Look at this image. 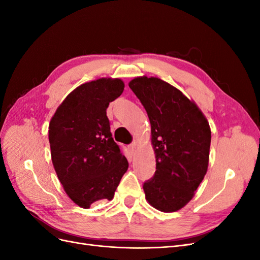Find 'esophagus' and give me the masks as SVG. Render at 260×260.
Returning <instances> with one entry per match:
<instances>
[{"label": "esophagus", "instance_id": "esophagus-1", "mask_svg": "<svg viewBox=\"0 0 260 260\" xmlns=\"http://www.w3.org/2000/svg\"><path fill=\"white\" fill-rule=\"evenodd\" d=\"M136 148H137V142H133L132 144H130V145H129V149H130V152H131L132 154L135 153Z\"/></svg>", "mask_w": 260, "mask_h": 260}]
</instances>
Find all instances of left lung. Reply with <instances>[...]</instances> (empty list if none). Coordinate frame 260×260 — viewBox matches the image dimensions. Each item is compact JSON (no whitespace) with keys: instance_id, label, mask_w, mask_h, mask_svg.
Listing matches in <instances>:
<instances>
[{"instance_id":"left-lung-1","label":"left lung","mask_w":260,"mask_h":260,"mask_svg":"<svg viewBox=\"0 0 260 260\" xmlns=\"http://www.w3.org/2000/svg\"><path fill=\"white\" fill-rule=\"evenodd\" d=\"M129 86L151 122L156 171L143 184L145 199L160 211H177L193 199L207 172L209 123L193 101L159 78L137 77Z\"/></svg>"}]
</instances>
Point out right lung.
<instances>
[{"label": "right lung", "instance_id": "obj_1", "mask_svg": "<svg viewBox=\"0 0 260 260\" xmlns=\"http://www.w3.org/2000/svg\"><path fill=\"white\" fill-rule=\"evenodd\" d=\"M119 78H100L70 92L49 124L52 162L78 206L111 201L129 164L112 138L106 109L123 92Z\"/></svg>", "mask_w": 260, "mask_h": 260}]
</instances>
